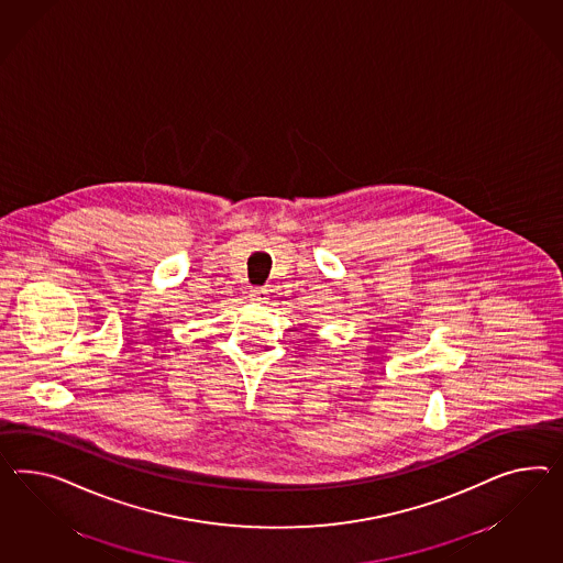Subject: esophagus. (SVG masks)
Returning <instances> with one entry per match:
<instances>
[{"label":"esophagus","mask_w":563,"mask_h":563,"mask_svg":"<svg viewBox=\"0 0 563 563\" xmlns=\"http://www.w3.org/2000/svg\"><path fill=\"white\" fill-rule=\"evenodd\" d=\"M250 299H252V301H256V303H264V301H266V290H264V289L250 290Z\"/></svg>","instance_id":"obj_1"}]
</instances>
